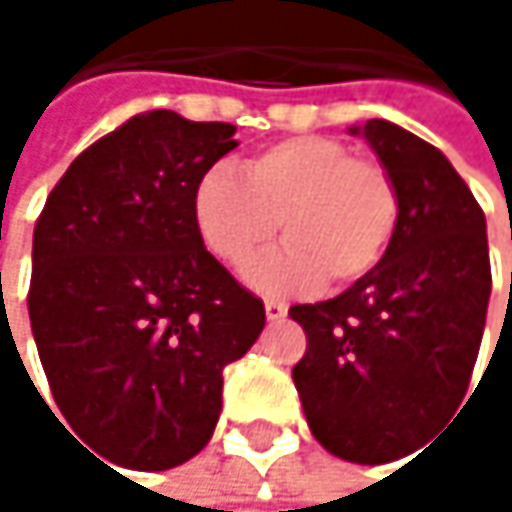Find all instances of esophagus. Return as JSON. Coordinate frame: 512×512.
Masks as SVG:
<instances>
[{
    "label": "esophagus",
    "instance_id": "34e87169",
    "mask_svg": "<svg viewBox=\"0 0 512 512\" xmlns=\"http://www.w3.org/2000/svg\"><path fill=\"white\" fill-rule=\"evenodd\" d=\"M263 308H266V320H269V323H278V320H284V317H287V305H284V302H278V299H266V302H263Z\"/></svg>",
    "mask_w": 512,
    "mask_h": 512
}]
</instances>
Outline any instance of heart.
Returning <instances> with one entry per match:
<instances>
[{"instance_id": "heart-1", "label": "heart", "mask_w": 512, "mask_h": 512, "mask_svg": "<svg viewBox=\"0 0 512 512\" xmlns=\"http://www.w3.org/2000/svg\"><path fill=\"white\" fill-rule=\"evenodd\" d=\"M207 252L231 269L266 249L281 225L284 249L246 272L263 293L353 284L388 252L400 195L388 168L329 136H293L240 165L210 168L192 198Z\"/></svg>"}]
</instances>
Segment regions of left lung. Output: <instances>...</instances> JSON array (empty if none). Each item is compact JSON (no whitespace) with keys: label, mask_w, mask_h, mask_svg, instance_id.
<instances>
[{"label":"left lung","mask_w":512,"mask_h":512,"mask_svg":"<svg viewBox=\"0 0 512 512\" xmlns=\"http://www.w3.org/2000/svg\"><path fill=\"white\" fill-rule=\"evenodd\" d=\"M394 177L385 257L341 296L293 305L308 347L293 382L314 439L361 465L412 454L460 409L492 269L486 219L448 156L391 121L350 127Z\"/></svg>","instance_id":"obj_1"}]
</instances>
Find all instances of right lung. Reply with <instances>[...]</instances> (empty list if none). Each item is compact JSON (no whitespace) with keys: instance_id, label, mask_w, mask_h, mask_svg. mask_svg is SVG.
Instances as JSON below:
<instances>
[{"instance_id":"add662e5","label":"right lung","mask_w":512,"mask_h":512,"mask_svg":"<svg viewBox=\"0 0 512 512\" xmlns=\"http://www.w3.org/2000/svg\"><path fill=\"white\" fill-rule=\"evenodd\" d=\"M234 133L136 115L70 162L35 225L38 356L70 436L115 465L192 460L216 430L225 364L263 332V302L204 249L192 216Z\"/></svg>"}]
</instances>
